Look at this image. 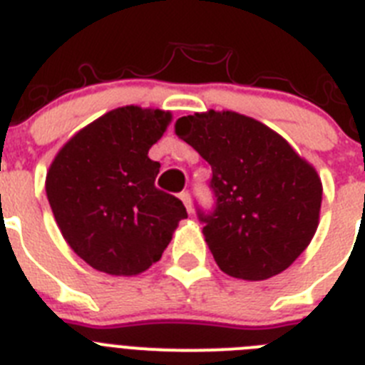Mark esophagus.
<instances>
[{"instance_id":"esophagus-1","label":"esophagus","mask_w":365,"mask_h":365,"mask_svg":"<svg viewBox=\"0 0 365 365\" xmlns=\"http://www.w3.org/2000/svg\"><path fill=\"white\" fill-rule=\"evenodd\" d=\"M179 199L182 202H185V206H186V210H188V214H192V197H190V193L188 192H182L179 195Z\"/></svg>"}]
</instances>
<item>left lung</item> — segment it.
I'll use <instances>...</instances> for the list:
<instances>
[{"label": "left lung", "mask_w": 365, "mask_h": 365, "mask_svg": "<svg viewBox=\"0 0 365 365\" xmlns=\"http://www.w3.org/2000/svg\"><path fill=\"white\" fill-rule=\"evenodd\" d=\"M175 133L212 166L215 210L199 219L219 269L247 282L289 269L320 221L314 168L269 125L235 111L180 117Z\"/></svg>", "instance_id": "left-lung-1"}]
</instances>
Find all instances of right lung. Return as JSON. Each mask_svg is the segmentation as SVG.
<instances>
[{
    "mask_svg": "<svg viewBox=\"0 0 365 365\" xmlns=\"http://www.w3.org/2000/svg\"><path fill=\"white\" fill-rule=\"evenodd\" d=\"M172 113L124 106L87 124L51 163L45 192L76 256L111 276H137L160 259L180 219L177 197L155 188L148 151Z\"/></svg>",
    "mask_w": 365,
    "mask_h": 365,
    "instance_id": "add662e5",
    "label": "right lung"
}]
</instances>
